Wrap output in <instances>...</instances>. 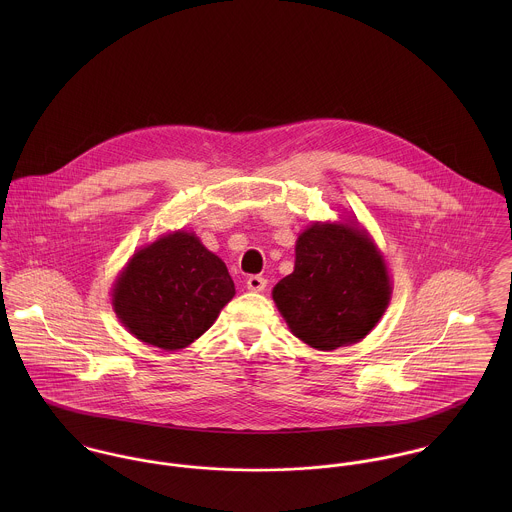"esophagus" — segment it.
<instances>
[{"label":"esophagus","mask_w":512,"mask_h":512,"mask_svg":"<svg viewBox=\"0 0 512 512\" xmlns=\"http://www.w3.org/2000/svg\"><path fill=\"white\" fill-rule=\"evenodd\" d=\"M266 278H262V276H250L248 280H246V288L250 290V292L258 293L264 292L266 290Z\"/></svg>","instance_id":"obj_1"}]
</instances>
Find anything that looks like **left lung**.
Masks as SVG:
<instances>
[{
    "mask_svg": "<svg viewBox=\"0 0 512 512\" xmlns=\"http://www.w3.org/2000/svg\"><path fill=\"white\" fill-rule=\"evenodd\" d=\"M293 335L317 351L359 343L384 315L392 280L357 219L311 222L295 240V266L272 290Z\"/></svg>",
    "mask_w": 512,
    "mask_h": 512,
    "instance_id": "left-lung-1",
    "label": "left lung"
}]
</instances>
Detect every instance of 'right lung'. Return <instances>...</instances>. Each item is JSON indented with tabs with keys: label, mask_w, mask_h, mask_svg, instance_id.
Masks as SVG:
<instances>
[{
	"label": "right lung",
	"mask_w": 512,
	"mask_h": 512,
	"mask_svg": "<svg viewBox=\"0 0 512 512\" xmlns=\"http://www.w3.org/2000/svg\"><path fill=\"white\" fill-rule=\"evenodd\" d=\"M226 264L195 232L175 230L134 252L112 286L120 323L142 343L179 351L234 297Z\"/></svg>",
	"instance_id": "add662e5"
}]
</instances>
